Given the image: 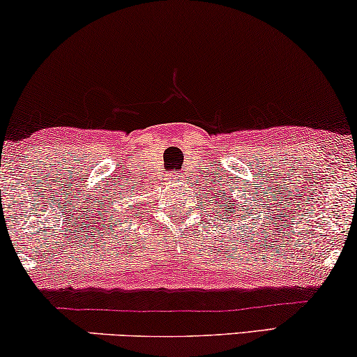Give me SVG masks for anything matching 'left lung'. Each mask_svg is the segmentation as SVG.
<instances>
[{"instance_id": "left-lung-1", "label": "left lung", "mask_w": 357, "mask_h": 357, "mask_svg": "<svg viewBox=\"0 0 357 357\" xmlns=\"http://www.w3.org/2000/svg\"><path fill=\"white\" fill-rule=\"evenodd\" d=\"M226 206H227V204H226ZM227 209V208H226ZM229 209H231V208H229ZM234 211H236V209H234Z\"/></svg>"}]
</instances>
